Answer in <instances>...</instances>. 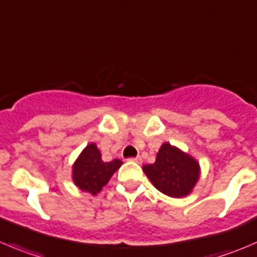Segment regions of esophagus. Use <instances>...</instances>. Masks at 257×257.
I'll list each match as a JSON object with an SVG mask.
<instances>
[{
	"instance_id": "1",
	"label": "esophagus",
	"mask_w": 257,
	"mask_h": 257,
	"mask_svg": "<svg viewBox=\"0 0 257 257\" xmlns=\"http://www.w3.org/2000/svg\"><path fill=\"white\" fill-rule=\"evenodd\" d=\"M129 162H136V163H142V158L141 157H136V158H129Z\"/></svg>"
}]
</instances>
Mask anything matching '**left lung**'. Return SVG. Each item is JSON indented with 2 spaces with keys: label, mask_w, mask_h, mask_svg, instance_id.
I'll return each instance as SVG.
<instances>
[{
  "label": "left lung",
  "mask_w": 257,
  "mask_h": 257,
  "mask_svg": "<svg viewBox=\"0 0 257 257\" xmlns=\"http://www.w3.org/2000/svg\"><path fill=\"white\" fill-rule=\"evenodd\" d=\"M149 181L163 195L173 198L186 197L193 191L201 174L197 159L166 142L161 146L153 164H144Z\"/></svg>",
  "instance_id": "left-lung-1"
}]
</instances>
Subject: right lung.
I'll return each mask as SVG.
<instances>
[{
	"mask_svg": "<svg viewBox=\"0 0 257 257\" xmlns=\"http://www.w3.org/2000/svg\"><path fill=\"white\" fill-rule=\"evenodd\" d=\"M123 162L113 159L104 162L101 153L95 143H90L83 149L71 169L74 184L83 192L96 196L103 189L114 173L120 168Z\"/></svg>",
	"mask_w": 257,
	"mask_h": 257,
	"instance_id": "add662e5",
	"label": "right lung"
}]
</instances>
